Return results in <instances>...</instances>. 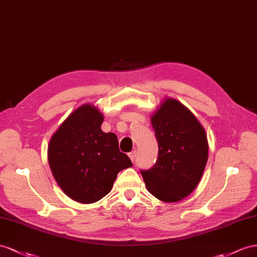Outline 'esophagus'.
<instances>
[{"mask_svg":"<svg viewBox=\"0 0 257 257\" xmlns=\"http://www.w3.org/2000/svg\"><path fill=\"white\" fill-rule=\"evenodd\" d=\"M137 155H138V152H137V151H133V152H130V153H129L130 160L133 161L134 163H135V161L137 160Z\"/></svg>","mask_w":257,"mask_h":257,"instance_id":"1","label":"esophagus"}]
</instances>
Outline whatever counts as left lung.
Masks as SVG:
<instances>
[{
  "mask_svg": "<svg viewBox=\"0 0 257 257\" xmlns=\"http://www.w3.org/2000/svg\"><path fill=\"white\" fill-rule=\"evenodd\" d=\"M159 156L152 168L140 170L151 194L177 202L196 188L207 163L208 146L201 123L186 106L167 98L152 117Z\"/></svg>",
  "mask_w": 257,
  "mask_h": 257,
  "instance_id": "1",
  "label": "left lung"
}]
</instances>
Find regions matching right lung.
Here are the masks:
<instances>
[{
    "instance_id": "obj_1",
    "label": "right lung",
    "mask_w": 257,
    "mask_h": 257,
    "mask_svg": "<svg viewBox=\"0 0 257 257\" xmlns=\"http://www.w3.org/2000/svg\"><path fill=\"white\" fill-rule=\"evenodd\" d=\"M103 115L85 104L68 116L52 137L49 164L58 186L70 199L90 204L111 190L117 174L133 166L119 151L115 134L101 130Z\"/></svg>"
}]
</instances>
